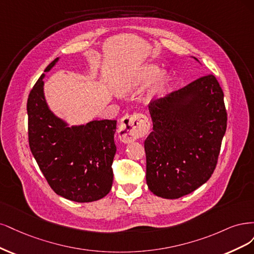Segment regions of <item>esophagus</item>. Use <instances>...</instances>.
Segmentation results:
<instances>
[{"instance_id":"1","label":"esophagus","mask_w":254,"mask_h":254,"mask_svg":"<svg viewBox=\"0 0 254 254\" xmlns=\"http://www.w3.org/2000/svg\"><path fill=\"white\" fill-rule=\"evenodd\" d=\"M150 127V120L144 114L135 113L127 115L120 121L118 129L120 140L126 143L132 142L148 134Z\"/></svg>"}]
</instances>
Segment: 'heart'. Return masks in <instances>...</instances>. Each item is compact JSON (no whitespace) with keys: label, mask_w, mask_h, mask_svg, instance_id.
<instances>
[{"label":"heart","mask_w":254,"mask_h":254,"mask_svg":"<svg viewBox=\"0 0 254 254\" xmlns=\"http://www.w3.org/2000/svg\"><path fill=\"white\" fill-rule=\"evenodd\" d=\"M158 70H159L158 67L155 66V65H146V66H143L142 68L136 70L135 72H132L130 75L122 78L119 81L118 87L124 92L132 91V89H135L139 86L149 83L150 81L157 75ZM165 82H166V76L161 75L156 81L155 88L158 89L162 87Z\"/></svg>","instance_id":"1"}]
</instances>
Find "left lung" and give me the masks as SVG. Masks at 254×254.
<instances>
[{
	"instance_id": "left-lung-1",
	"label": "left lung",
	"mask_w": 254,
	"mask_h": 254,
	"mask_svg": "<svg viewBox=\"0 0 254 254\" xmlns=\"http://www.w3.org/2000/svg\"><path fill=\"white\" fill-rule=\"evenodd\" d=\"M149 111L153 132L144 141L149 189L168 199L190 194L217 165L227 128L223 89L210 73L152 101Z\"/></svg>"
}]
</instances>
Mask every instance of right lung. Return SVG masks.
<instances>
[{"label":"right lung","mask_w":254,"mask_h":254,"mask_svg":"<svg viewBox=\"0 0 254 254\" xmlns=\"http://www.w3.org/2000/svg\"><path fill=\"white\" fill-rule=\"evenodd\" d=\"M58 58L44 71L50 70ZM44 73L27 100L30 151L48 185L62 197L89 202L112 189L114 142L117 121L94 120L68 127L48 109L43 93Z\"/></svg>","instance_id":"right-lung-1"}]
</instances>
